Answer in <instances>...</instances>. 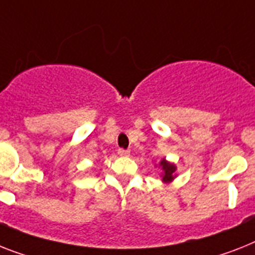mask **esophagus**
<instances>
[{"label":"esophagus","mask_w":255,"mask_h":255,"mask_svg":"<svg viewBox=\"0 0 255 255\" xmlns=\"http://www.w3.org/2000/svg\"><path fill=\"white\" fill-rule=\"evenodd\" d=\"M119 155L120 156H129L130 151L129 150H124V148H119Z\"/></svg>","instance_id":"esophagus-1"}]
</instances>
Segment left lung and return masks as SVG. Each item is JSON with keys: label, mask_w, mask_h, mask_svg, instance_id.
<instances>
[{"label": "left lung", "mask_w": 255, "mask_h": 255, "mask_svg": "<svg viewBox=\"0 0 255 255\" xmlns=\"http://www.w3.org/2000/svg\"><path fill=\"white\" fill-rule=\"evenodd\" d=\"M159 167L163 170V173H161V180H163V182L168 184L170 181H173V178L176 177V169H177L174 164L169 163V161H167L165 159H163V160L159 163Z\"/></svg>", "instance_id": "8db88e82"}]
</instances>
